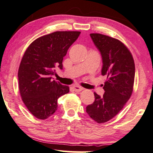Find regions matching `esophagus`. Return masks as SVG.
I'll return each mask as SVG.
<instances>
[{"label":"esophagus","mask_w":153,"mask_h":153,"mask_svg":"<svg viewBox=\"0 0 153 153\" xmlns=\"http://www.w3.org/2000/svg\"><path fill=\"white\" fill-rule=\"evenodd\" d=\"M73 89H74V91H76V92H80V91H82L84 88L80 86H74L73 87Z\"/></svg>","instance_id":"obj_1"}]
</instances>
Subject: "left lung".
<instances>
[{
	"label": "left lung",
	"mask_w": 153,
	"mask_h": 153,
	"mask_svg": "<svg viewBox=\"0 0 153 153\" xmlns=\"http://www.w3.org/2000/svg\"><path fill=\"white\" fill-rule=\"evenodd\" d=\"M103 59L101 74L106 75L103 97L94 92L95 100L87 113L97 123H105L120 113L133 92L135 64L133 56L123 42L101 33H91Z\"/></svg>",
	"instance_id": "8db88e82"
}]
</instances>
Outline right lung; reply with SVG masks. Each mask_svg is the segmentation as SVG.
I'll return each instance as SVG.
<instances>
[{"label": "right lung", "mask_w": 153, "mask_h": 153, "mask_svg": "<svg viewBox=\"0 0 153 153\" xmlns=\"http://www.w3.org/2000/svg\"><path fill=\"white\" fill-rule=\"evenodd\" d=\"M80 31H56L29 45L18 70L19 89L26 107L34 117L45 120L57 110V100L69 92V87L51 80L55 67L62 69L67 51Z\"/></svg>", "instance_id": "1"}]
</instances>
